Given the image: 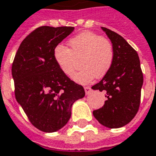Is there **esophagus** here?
<instances>
[{
  "instance_id": "obj_1",
  "label": "esophagus",
  "mask_w": 156,
  "mask_h": 156,
  "mask_svg": "<svg viewBox=\"0 0 156 156\" xmlns=\"http://www.w3.org/2000/svg\"><path fill=\"white\" fill-rule=\"evenodd\" d=\"M84 91H85V94H89V93L91 92V88L89 86H85L84 87Z\"/></svg>"
}]
</instances>
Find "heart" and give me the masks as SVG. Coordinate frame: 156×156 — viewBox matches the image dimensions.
<instances>
[{"mask_svg": "<svg viewBox=\"0 0 156 156\" xmlns=\"http://www.w3.org/2000/svg\"><path fill=\"white\" fill-rule=\"evenodd\" d=\"M71 49L58 44L54 50V58L62 73L71 76L81 60L82 67L72 79L79 84H85L95 77L102 78L108 73L113 64L114 48L109 40L92 32H84L69 41Z\"/></svg>", "mask_w": 156, "mask_h": 156, "instance_id": "heart-1", "label": "heart"}]
</instances>
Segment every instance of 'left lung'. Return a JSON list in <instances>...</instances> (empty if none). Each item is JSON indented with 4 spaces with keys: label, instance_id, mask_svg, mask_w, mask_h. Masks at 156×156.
Here are the masks:
<instances>
[{
    "label": "left lung",
    "instance_id": "left-lung-1",
    "mask_svg": "<svg viewBox=\"0 0 156 156\" xmlns=\"http://www.w3.org/2000/svg\"><path fill=\"white\" fill-rule=\"evenodd\" d=\"M102 29L112 41L115 58L108 73L92 86L104 92L107 98L103 107L93 114L101 124L117 129L129 124L139 109L143 75L137 51L120 35L106 27Z\"/></svg>",
    "mask_w": 156,
    "mask_h": 156
}]
</instances>
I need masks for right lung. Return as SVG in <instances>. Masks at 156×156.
Instances as JSON below:
<instances>
[{
  "instance_id": "add662e5",
  "label": "right lung",
  "mask_w": 156,
  "mask_h": 156,
  "mask_svg": "<svg viewBox=\"0 0 156 156\" xmlns=\"http://www.w3.org/2000/svg\"><path fill=\"white\" fill-rule=\"evenodd\" d=\"M74 31L73 27L42 26L22 41L12 64L14 94L35 127L56 132L67 124L72 106L84 97V88L60 71L55 47Z\"/></svg>"
}]
</instances>
